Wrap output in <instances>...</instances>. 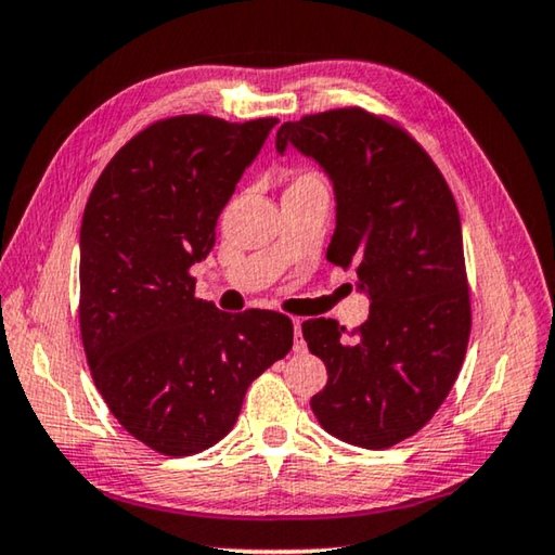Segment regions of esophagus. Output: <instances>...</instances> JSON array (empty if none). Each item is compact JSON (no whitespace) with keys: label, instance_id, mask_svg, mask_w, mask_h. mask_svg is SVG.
<instances>
[{"label":"esophagus","instance_id":"34e87169","mask_svg":"<svg viewBox=\"0 0 555 555\" xmlns=\"http://www.w3.org/2000/svg\"><path fill=\"white\" fill-rule=\"evenodd\" d=\"M294 350H304V335H300V318H294Z\"/></svg>","mask_w":555,"mask_h":555}]
</instances>
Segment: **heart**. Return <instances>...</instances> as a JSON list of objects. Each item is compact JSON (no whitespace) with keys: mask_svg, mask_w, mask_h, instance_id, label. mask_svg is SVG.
I'll return each instance as SVG.
<instances>
[{"mask_svg":"<svg viewBox=\"0 0 555 555\" xmlns=\"http://www.w3.org/2000/svg\"><path fill=\"white\" fill-rule=\"evenodd\" d=\"M300 178H308V176H300Z\"/></svg>","mask_w":555,"mask_h":555,"instance_id":"1","label":"heart"}]
</instances>
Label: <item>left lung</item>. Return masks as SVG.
Returning a JSON list of instances; mask_svg holds the SVG:
<instances>
[{"mask_svg": "<svg viewBox=\"0 0 555 555\" xmlns=\"http://www.w3.org/2000/svg\"><path fill=\"white\" fill-rule=\"evenodd\" d=\"M286 146L333 181L327 261L370 296L357 331L333 318L300 325L327 370L311 409L345 443L391 448L434 418L465 360L473 313L455 198L416 139L360 107L284 121L276 152Z\"/></svg>", "mask_w": 555, "mask_h": 555, "instance_id": "obj_1", "label": "left lung"}]
</instances>
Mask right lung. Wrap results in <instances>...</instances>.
Listing matches in <instances>:
<instances>
[{"label":"right lung","mask_w":555,"mask_h":555,"mask_svg":"<svg viewBox=\"0 0 555 555\" xmlns=\"http://www.w3.org/2000/svg\"><path fill=\"white\" fill-rule=\"evenodd\" d=\"M279 119L181 115L112 156L80 228V335L102 399L156 453H201L230 434L244 393L294 345L276 311L222 313L195 298L234 185Z\"/></svg>","instance_id":"obj_1"}]
</instances>
